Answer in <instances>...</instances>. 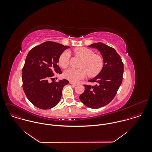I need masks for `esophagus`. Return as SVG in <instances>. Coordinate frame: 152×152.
<instances>
[{
	"label": "esophagus",
	"instance_id": "34e87169",
	"mask_svg": "<svg viewBox=\"0 0 152 152\" xmlns=\"http://www.w3.org/2000/svg\"><path fill=\"white\" fill-rule=\"evenodd\" d=\"M69 83H70L71 85H73V86H77V85H78V83H73V82H71V81H70V82H69Z\"/></svg>",
	"mask_w": 152,
	"mask_h": 152
}]
</instances>
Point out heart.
<instances>
[{"instance_id": "1", "label": "heart", "mask_w": 152, "mask_h": 152, "mask_svg": "<svg viewBox=\"0 0 152 152\" xmlns=\"http://www.w3.org/2000/svg\"><path fill=\"white\" fill-rule=\"evenodd\" d=\"M74 53L82 59L80 65V68H69L66 70L64 76L69 81L76 83L84 78L87 74L91 77L96 76L102 71L104 66V59L98 54H95L92 50L80 47L74 50ZM70 53L66 50L62 53L58 58V64L63 68H66L69 64Z\"/></svg>"}]
</instances>
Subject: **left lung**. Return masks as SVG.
Segmentation results:
<instances>
[{"label": "left lung", "instance_id": "8db88e82", "mask_svg": "<svg viewBox=\"0 0 152 152\" xmlns=\"http://www.w3.org/2000/svg\"><path fill=\"white\" fill-rule=\"evenodd\" d=\"M89 47L101 52L104 64L100 73L88 81L96 84L84 85L85 91L80 95V99L90 108H99L108 104L115 96L122 82L124 64L120 56L112 47L102 43L92 44Z\"/></svg>", "mask_w": 152, "mask_h": 152}]
</instances>
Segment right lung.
<instances>
[{"instance_id":"right-lung-1","label":"right lung","mask_w":152,"mask_h":152,"mask_svg":"<svg viewBox=\"0 0 152 152\" xmlns=\"http://www.w3.org/2000/svg\"><path fill=\"white\" fill-rule=\"evenodd\" d=\"M69 47L45 42L33 48L28 53L22 69L23 91L30 102L38 108L48 109L59 102L65 79L50 83L56 74H61L57 65L60 56Z\"/></svg>"}]
</instances>
